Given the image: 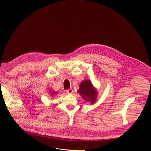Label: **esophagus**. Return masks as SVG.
<instances>
[{"mask_svg": "<svg viewBox=\"0 0 151 151\" xmlns=\"http://www.w3.org/2000/svg\"><path fill=\"white\" fill-rule=\"evenodd\" d=\"M66 92H67V93L68 94H71V93H73V89H69L67 90V91H66Z\"/></svg>", "mask_w": 151, "mask_h": 151, "instance_id": "esophagus-1", "label": "esophagus"}]
</instances>
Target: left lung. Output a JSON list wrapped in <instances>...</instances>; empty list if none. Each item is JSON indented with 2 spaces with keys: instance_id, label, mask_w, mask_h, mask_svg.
Returning <instances> with one entry per match:
<instances>
[{
  "instance_id": "left-lung-1",
  "label": "left lung",
  "mask_w": 151,
  "mask_h": 151,
  "mask_svg": "<svg viewBox=\"0 0 151 151\" xmlns=\"http://www.w3.org/2000/svg\"><path fill=\"white\" fill-rule=\"evenodd\" d=\"M78 92L83 99L90 102L91 104H94L97 101L98 96L97 89L89 80H84L81 81Z\"/></svg>"
}]
</instances>
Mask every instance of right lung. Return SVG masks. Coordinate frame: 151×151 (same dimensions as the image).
<instances>
[{
  "label": "right lung",
  "instance_id": "add662e5",
  "mask_svg": "<svg viewBox=\"0 0 151 151\" xmlns=\"http://www.w3.org/2000/svg\"><path fill=\"white\" fill-rule=\"evenodd\" d=\"M58 91H51V90H50V92H49V94L50 95V96H55V95H56V94H58Z\"/></svg>",
  "mask_w": 151,
  "mask_h": 151
}]
</instances>
